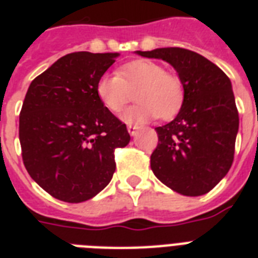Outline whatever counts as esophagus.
I'll list each match as a JSON object with an SVG mask.
<instances>
[{
  "label": "esophagus",
  "instance_id": "esophagus-1",
  "mask_svg": "<svg viewBox=\"0 0 258 258\" xmlns=\"http://www.w3.org/2000/svg\"><path fill=\"white\" fill-rule=\"evenodd\" d=\"M127 130H128V134L131 135V137H135V135L138 134V130H139V127H138V125L130 124L128 127H127Z\"/></svg>",
  "mask_w": 258,
  "mask_h": 258
}]
</instances>
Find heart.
Wrapping results in <instances>:
<instances>
[{
    "mask_svg": "<svg viewBox=\"0 0 258 258\" xmlns=\"http://www.w3.org/2000/svg\"><path fill=\"white\" fill-rule=\"evenodd\" d=\"M137 91V103L121 116L127 124H142L161 116L175 115L183 100V87L176 76L150 60H135L120 67L119 74L101 75L96 95L112 113L121 112Z\"/></svg>",
    "mask_w": 258,
    "mask_h": 258,
    "instance_id": "1",
    "label": "heart"
}]
</instances>
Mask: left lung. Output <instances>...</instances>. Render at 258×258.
<instances>
[{
  "label": "left lung",
  "instance_id": "1",
  "mask_svg": "<svg viewBox=\"0 0 258 258\" xmlns=\"http://www.w3.org/2000/svg\"><path fill=\"white\" fill-rule=\"evenodd\" d=\"M135 53L169 62L183 87L175 119L155 128L159 142L151 154V170L182 196H204L228 174L234 158L240 119L232 83L216 64L188 49Z\"/></svg>",
  "mask_w": 258,
  "mask_h": 258
}]
</instances>
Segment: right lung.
<instances>
[{"instance_id":"add662e5","label":"right lung","mask_w":258,"mask_h":258,"mask_svg":"<svg viewBox=\"0 0 258 258\" xmlns=\"http://www.w3.org/2000/svg\"><path fill=\"white\" fill-rule=\"evenodd\" d=\"M119 53L66 54L30 83L20 113L22 161L50 196L79 204L109 183L113 151L130 134L96 95V83Z\"/></svg>"}]
</instances>
